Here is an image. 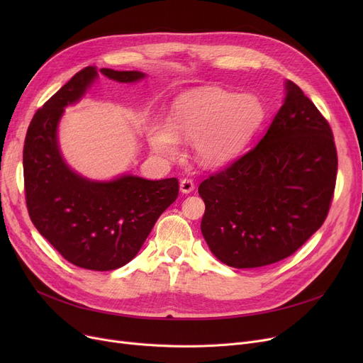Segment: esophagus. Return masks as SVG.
<instances>
[{
  "label": "esophagus",
  "mask_w": 363,
  "mask_h": 363,
  "mask_svg": "<svg viewBox=\"0 0 363 363\" xmlns=\"http://www.w3.org/2000/svg\"><path fill=\"white\" fill-rule=\"evenodd\" d=\"M194 188H196V186H194V182H193L191 179H188V178L182 179L181 184H179V189H181V193H184V194L193 193Z\"/></svg>",
  "instance_id": "esophagus-1"
}]
</instances>
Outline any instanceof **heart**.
I'll use <instances>...</instances> for the list:
<instances>
[{
	"instance_id": "heart-1",
	"label": "heart",
	"mask_w": 363,
	"mask_h": 363,
	"mask_svg": "<svg viewBox=\"0 0 363 363\" xmlns=\"http://www.w3.org/2000/svg\"><path fill=\"white\" fill-rule=\"evenodd\" d=\"M262 113L255 95L211 86L181 97L170 122L156 121L148 126L147 140L164 159L179 155L181 140L194 141L196 159L206 167H220L241 155Z\"/></svg>"
}]
</instances>
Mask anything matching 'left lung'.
Segmentation results:
<instances>
[{"label":"left lung","mask_w":363,"mask_h":363,"mask_svg":"<svg viewBox=\"0 0 363 363\" xmlns=\"http://www.w3.org/2000/svg\"><path fill=\"white\" fill-rule=\"evenodd\" d=\"M333 130L291 81L259 144L199 186L201 234L237 269L291 256L327 219L337 178Z\"/></svg>","instance_id":"8db88e82"}]
</instances>
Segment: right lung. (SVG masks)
Listing matches in <instances>:
<instances>
[{
	"instance_id": "1",
	"label": "right lung",
	"mask_w": 363,
	"mask_h": 363,
	"mask_svg": "<svg viewBox=\"0 0 363 363\" xmlns=\"http://www.w3.org/2000/svg\"><path fill=\"white\" fill-rule=\"evenodd\" d=\"M99 73L121 84L145 78L138 70L88 66L35 113L23 147L28 212L40 234L66 260L91 271H113L135 257L159 216L178 197L177 178L150 181L123 174L88 179L63 159L59 123Z\"/></svg>"
}]
</instances>
